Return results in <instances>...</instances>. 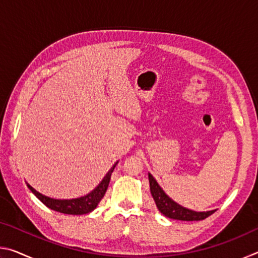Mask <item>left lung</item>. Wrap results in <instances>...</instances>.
<instances>
[{"instance_id": "left-lung-1", "label": "left lung", "mask_w": 258, "mask_h": 258, "mask_svg": "<svg viewBox=\"0 0 258 258\" xmlns=\"http://www.w3.org/2000/svg\"><path fill=\"white\" fill-rule=\"evenodd\" d=\"M149 183H150V192L152 198H154L157 208L159 209L161 214L166 217L173 218V220L180 221H202L205 218L211 216L215 211L208 212H195L191 209L181 206L173 199L165 194L164 190L159 186L155 177L149 173Z\"/></svg>"}]
</instances>
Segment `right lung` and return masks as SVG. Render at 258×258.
Here are the masks:
<instances>
[{
    "mask_svg": "<svg viewBox=\"0 0 258 258\" xmlns=\"http://www.w3.org/2000/svg\"><path fill=\"white\" fill-rule=\"evenodd\" d=\"M118 163V161H117ZM117 163L109 169V172L106 174V176L102 178L100 184L92 190L90 194H87L84 197L76 198V199H53L46 196L40 194L36 191L33 186H30L27 183V186L36 197L41 200V202L45 205L46 207L53 209L55 212L62 213V214H69V215H83V214H87L90 212L94 211L97 208L100 200L103 198L104 194L108 189L109 182H110L111 174L115 169Z\"/></svg>",
    "mask_w": 258,
    "mask_h": 258,
    "instance_id": "right-lung-1",
    "label": "right lung"
}]
</instances>
